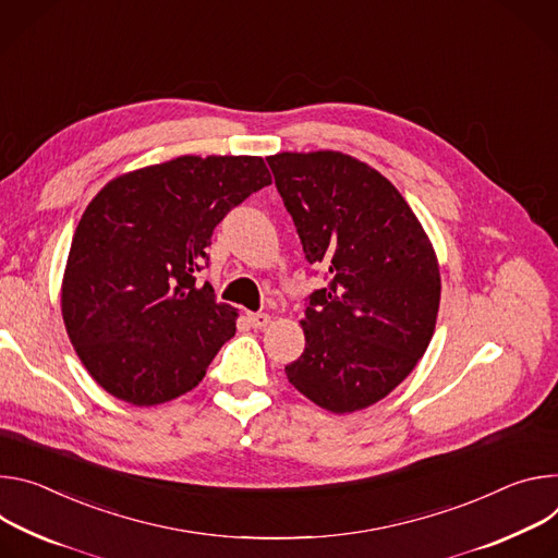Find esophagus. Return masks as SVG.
Listing matches in <instances>:
<instances>
[{"label": "esophagus", "mask_w": 558, "mask_h": 558, "mask_svg": "<svg viewBox=\"0 0 558 558\" xmlns=\"http://www.w3.org/2000/svg\"><path fill=\"white\" fill-rule=\"evenodd\" d=\"M247 324H251L257 330H262V328H266L270 324V315H266V313H247Z\"/></svg>", "instance_id": "34e87169"}]
</instances>
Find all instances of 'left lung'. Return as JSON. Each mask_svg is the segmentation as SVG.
Returning a JSON list of instances; mask_svg holds the SVG:
<instances>
[{"instance_id":"left-lung-1","label":"left lung","mask_w":558,"mask_h":558,"mask_svg":"<svg viewBox=\"0 0 558 558\" xmlns=\"http://www.w3.org/2000/svg\"><path fill=\"white\" fill-rule=\"evenodd\" d=\"M305 259L328 272L288 381L335 414L388 397L435 335L441 275L416 215L375 168L335 150L268 157Z\"/></svg>"}]
</instances>
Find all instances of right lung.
<instances>
[{
    "instance_id": "1",
    "label": "right lung",
    "mask_w": 558,
    "mask_h": 558,
    "mask_svg": "<svg viewBox=\"0 0 558 558\" xmlns=\"http://www.w3.org/2000/svg\"><path fill=\"white\" fill-rule=\"evenodd\" d=\"M272 183L262 157L183 155L108 181L84 210L61 315L88 375L157 405L193 390L234 337L236 311L197 281L217 223Z\"/></svg>"
}]
</instances>
